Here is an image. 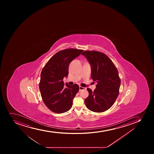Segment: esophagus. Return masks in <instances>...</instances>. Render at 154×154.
<instances>
[{"label": "esophagus", "mask_w": 154, "mask_h": 154, "mask_svg": "<svg viewBox=\"0 0 154 154\" xmlns=\"http://www.w3.org/2000/svg\"><path fill=\"white\" fill-rule=\"evenodd\" d=\"M86 89L85 88H84V87H82V86H79V91H81V90H83V89Z\"/></svg>", "instance_id": "34e87169"}]
</instances>
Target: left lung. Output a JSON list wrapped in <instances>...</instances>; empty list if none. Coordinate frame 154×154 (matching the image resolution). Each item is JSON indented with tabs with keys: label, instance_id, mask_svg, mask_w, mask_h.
<instances>
[{
	"label": "left lung",
	"instance_id": "8db88e82",
	"mask_svg": "<svg viewBox=\"0 0 154 154\" xmlns=\"http://www.w3.org/2000/svg\"><path fill=\"white\" fill-rule=\"evenodd\" d=\"M82 55L90 63L91 77L97 82L94 91L87 89L89 95L84 101L86 106L93 112H102L112 106L119 96L120 85L119 72L112 61L101 52L86 51Z\"/></svg>",
	"mask_w": 154,
	"mask_h": 154
}]
</instances>
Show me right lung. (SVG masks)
I'll list each match as a JSON object with an SVG mask.
<instances>
[{
  "label": "right lung",
  "instance_id": "obj_1",
  "mask_svg": "<svg viewBox=\"0 0 154 154\" xmlns=\"http://www.w3.org/2000/svg\"><path fill=\"white\" fill-rule=\"evenodd\" d=\"M83 50L68 49L55 54L43 68L39 83L42 98L46 106L54 112L62 113L72 106L73 99L79 91V85L63 81L68 75L69 66Z\"/></svg>",
  "mask_w": 154,
  "mask_h": 154
}]
</instances>
